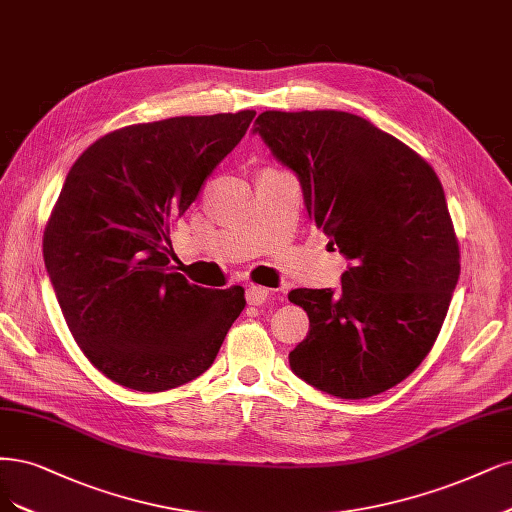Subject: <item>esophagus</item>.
I'll return each mask as SVG.
<instances>
[{
	"label": "esophagus",
	"mask_w": 512,
	"mask_h": 512,
	"mask_svg": "<svg viewBox=\"0 0 512 512\" xmlns=\"http://www.w3.org/2000/svg\"><path fill=\"white\" fill-rule=\"evenodd\" d=\"M269 298V290L262 288V286H248V290H245V301H248L250 305H262L267 303Z\"/></svg>",
	"instance_id": "1"
}]
</instances>
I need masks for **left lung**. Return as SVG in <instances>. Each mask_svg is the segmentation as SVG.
<instances>
[{"instance_id":"left-lung-1","label":"left lung","mask_w":512,"mask_h":512,"mask_svg":"<svg viewBox=\"0 0 512 512\" xmlns=\"http://www.w3.org/2000/svg\"><path fill=\"white\" fill-rule=\"evenodd\" d=\"M254 133L296 173L309 218L351 260L339 290L288 294L309 315L290 368L337 398L390 390L430 354L460 277L440 180L417 152L356 114L269 110Z\"/></svg>"}]
</instances>
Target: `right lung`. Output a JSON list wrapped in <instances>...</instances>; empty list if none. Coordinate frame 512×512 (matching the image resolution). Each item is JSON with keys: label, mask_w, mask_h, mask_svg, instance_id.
Listing matches in <instances>:
<instances>
[{"label": "right lung", "mask_w": 512, "mask_h": 512, "mask_svg": "<svg viewBox=\"0 0 512 512\" xmlns=\"http://www.w3.org/2000/svg\"><path fill=\"white\" fill-rule=\"evenodd\" d=\"M254 110L175 116L103 135L69 169L44 231L65 322L101 373L165 392L214 364L245 307L169 267V231L254 120Z\"/></svg>", "instance_id": "1"}]
</instances>
